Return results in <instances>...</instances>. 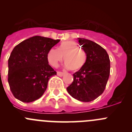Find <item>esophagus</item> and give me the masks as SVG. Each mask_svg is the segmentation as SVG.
I'll use <instances>...</instances> for the list:
<instances>
[{
	"instance_id": "34e87169",
	"label": "esophagus",
	"mask_w": 132,
	"mask_h": 132,
	"mask_svg": "<svg viewBox=\"0 0 132 132\" xmlns=\"http://www.w3.org/2000/svg\"><path fill=\"white\" fill-rule=\"evenodd\" d=\"M57 76H59V77H62V76H64V73H63V72H57Z\"/></svg>"
}]
</instances>
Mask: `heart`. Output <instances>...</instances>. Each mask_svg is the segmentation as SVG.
<instances>
[{"instance_id": "heart-1", "label": "heart", "mask_w": 132, "mask_h": 132, "mask_svg": "<svg viewBox=\"0 0 132 132\" xmlns=\"http://www.w3.org/2000/svg\"><path fill=\"white\" fill-rule=\"evenodd\" d=\"M63 60L64 67L73 72L83 68L87 62V55L79 45L73 41H64L58 47L57 49H51L48 51L47 59L49 64L56 67Z\"/></svg>"}]
</instances>
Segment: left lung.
Returning <instances> with one entry per match:
<instances>
[{
  "label": "left lung",
  "mask_w": 132,
  "mask_h": 132,
  "mask_svg": "<svg viewBox=\"0 0 132 132\" xmlns=\"http://www.w3.org/2000/svg\"><path fill=\"white\" fill-rule=\"evenodd\" d=\"M78 40L87 55V62L73 74V81L67 91L75 99L89 102L105 90L110 73V60L107 51L98 44L82 38Z\"/></svg>",
  "instance_id": "obj_1"
}]
</instances>
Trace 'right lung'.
I'll use <instances>...</instances> for the list:
<instances>
[{"mask_svg": "<svg viewBox=\"0 0 132 132\" xmlns=\"http://www.w3.org/2000/svg\"><path fill=\"white\" fill-rule=\"evenodd\" d=\"M59 40L35 36L13 48L8 59V83L16 99L29 103L39 99L56 72L49 66L48 51Z\"/></svg>", "mask_w": 132, "mask_h": 132, "instance_id": "obj_1", "label": "right lung"}]
</instances>
